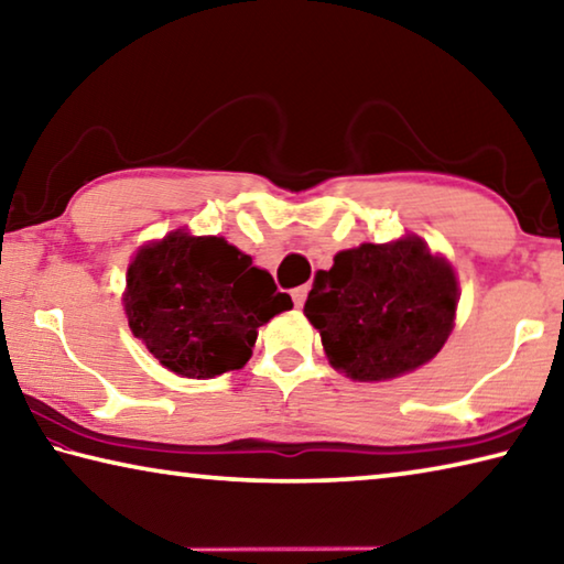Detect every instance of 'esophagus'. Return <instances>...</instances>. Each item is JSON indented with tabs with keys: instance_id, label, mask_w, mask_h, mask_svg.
Segmentation results:
<instances>
[{
	"instance_id": "1",
	"label": "esophagus",
	"mask_w": 564,
	"mask_h": 564,
	"mask_svg": "<svg viewBox=\"0 0 564 564\" xmlns=\"http://www.w3.org/2000/svg\"><path fill=\"white\" fill-rule=\"evenodd\" d=\"M291 295H293L295 308H301V305L305 303V299H308V285H299V289L291 291Z\"/></svg>"
}]
</instances>
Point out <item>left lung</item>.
Returning <instances> with one entry per match:
<instances>
[{"instance_id": "8db88e82", "label": "left lung", "mask_w": 564, "mask_h": 564, "mask_svg": "<svg viewBox=\"0 0 564 564\" xmlns=\"http://www.w3.org/2000/svg\"><path fill=\"white\" fill-rule=\"evenodd\" d=\"M457 279L423 238L360 243L318 271L305 318L330 366L352 380H390L435 358L455 326Z\"/></svg>"}]
</instances>
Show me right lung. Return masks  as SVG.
Segmentation results:
<instances>
[{
	"instance_id": "right-lung-1",
	"label": "right lung",
	"mask_w": 564,
	"mask_h": 564,
	"mask_svg": "<svg viewBox=\"0 0 564 564\" xmlns=\"http://www.w3.org/2000/svg\"><path fill=\"white\" fill-rule=\"evenodd\" d=\"M293 308L269 271L226 238L174 231L141 246L127 271L129 328L161 366L208 380L251 358L259 328Z\"/></svg>"
}]
</instances>
